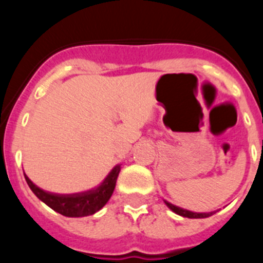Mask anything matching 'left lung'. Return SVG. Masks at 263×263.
I'll return each instance as SVG.
<instances>
[{
	"instance_id": "8db88e82",
	"label": "left lung",
	"mask_w": 263,
	"mask_h": 263,
	"mask_svg": "<svg viewBox=\"0 0 263 263\" xmlns=\"http://www.w3.org/2000/svg\"><path fill=\"white\" fill-rule=\"evenodd\" d=\"M164 202H165V205L168 206V208L171 209L173 213L181 215V216H183V217H190V219H202V217H209V216H211V215L215 214V211H213V213H192V211L184 210V209L178 208V206L172 205V203L168 202V201H164Z\"/></svg>"
}]
</instances>
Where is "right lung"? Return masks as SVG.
Here are the masks:
<instances>
[{
    "label": "right lung",
    "mask_w": 263,
    "mask_h": 263,
    "mask_svg": "<svg viewBox=\"0 0 263 263\" xmlns=\"http://www.w3.org/2000/svg\"><path fill=\"white\" fill-rule=\"evenodd\" d=\"M119 171H121V165H116L99 187L86 191V192L73 193V195H57V193L46 192L34 184L26 177V174L24 176L34 195L39 200L43 201L47 206H49L52 210L57 211L63 216L82 217L95 214L108 202L115 191Z\"/></svg>",
    "instance_id": "add662e5"
}]
</instances>
